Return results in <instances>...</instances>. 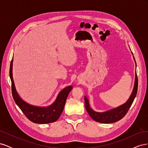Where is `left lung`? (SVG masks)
Masks as SVG:
<instances>
[{
  "instance_id": "left-lung-1",
  "label": "left lung",
  "mask_w": 148,
  "mask_h": 148,
  "mask_svg": "<svg viewBox=\"0 0 148 148\" xmlns=\"http://www.w3.org/2000/svg\"><path fill=\"white\" fill-rule=\"evenodd\" d=\"M134 59H135V58H134ZM138 81L137 75L136 73L135 86H134L132 95L130 97L128 100L126 102V103H125L124 104L119 106L117 108L105 112L99 113L94 111L91 108L90 106H89V102L86 97H84L85 107H86V109L88 112V114L94 120L99 123H110L117 122V121L122 119L124 116L127 114L129 109L130 108L132 103L136 96L138 91Z\"/></svg>"
}]
</instances>
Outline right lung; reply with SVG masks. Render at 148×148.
<instances>
[{"label":"right lung","mask_w":148,"mask_h":148,"mask_svg":"<svg viewBox=\"0 0 148 148\" xmlns=\"http://www.w3.org/2000/svg\"><path fill=\"white\" fill-rule=\"evenodd\" d=\"M12 63L13 59L10 62L9 72L12 82V96L16 104L25 115L30 121L35 123H49L57 121L63 112L67 96L72 89V86L66 87L60 91L56 101L47 107H39L29 105L22 100L16 91L12 77Z\"/></svg>","instance_id":"right-lung-1"}]
</instances>
